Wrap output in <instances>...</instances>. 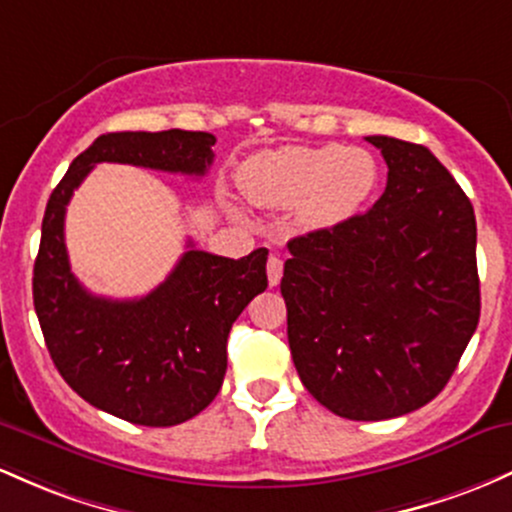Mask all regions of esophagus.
Segmentation results:
<instances>
[{"label":"esophagus","instance_id":"esophagus-1","mask_svg":"<svg viewBox=\"0 0 512 512\" xmlns=\"http://www.w3.org/2000/svg\"><path fill=\"white\" fill-rule=\"evenodd\" d=\"M266 271H268V283L278 285L280 278H283V258H280V256H271V258H268Z\"/></svg>","mask_w":512,"mask_h":512}]
</instances>
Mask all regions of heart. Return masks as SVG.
<instances>
[{"mask_svg":"<svg viewBox=\"0 0 512 512\" xmlns=\"http://www.w3.org/2000/svg\"><path fill=\"white\" fill-rule=\"evenodd\" d=\"M239 181L263 208H295L302 227L333 229L370 203L380 162L363 147H285L246 162Z\"/></svg>","mask_w":512,"mask_h":512,"instance_id":"heart-1","label":"heart"}]
</instances>
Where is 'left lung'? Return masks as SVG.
I'll return each mask as SVG.
<instances>
[{"instance_id": "left-lung-1", "label": "left lung", "mask_w": 512, "mask_h": 512, "mask_svg": "<svg viewBox=\"0 0 512 512\" xmlns=\"http://www.w3.org/2000/svg\"><path fill=\"white\" fill-rule=\"evenodd\" d=\"M387 188L365 215L287 244L280 292L292 363L350 421L411 413L442 392L481 312L474 208L428 147L367 137Z\"/></svg>"}]
</instances>
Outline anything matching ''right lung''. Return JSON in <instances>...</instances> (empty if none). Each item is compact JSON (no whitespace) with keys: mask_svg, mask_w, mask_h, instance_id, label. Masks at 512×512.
Returning <instances> with one entry per match:
<instances>
[{"mask_svg":"<svg viewBox=\"0 0 512 512\" xmlns=\"http://www.w3.org/2000/svg\"><path fill=\"white\" fill-rule=\"evenodd\" d=\"M212 145L210 132H108L74 159L45 208L33 304L50 358L84 401L137 426H176L215 399L227 372L229 329L268 287V249L234 261L188 241L169 278L149 295L108 300L74 278L67 203L96 164L203 176L215 159Z\"/></svg>","mask_w":512,"mask_h":512,"instance_id":"add662e5","label":"right lung"}]
</instances>
